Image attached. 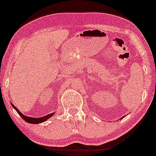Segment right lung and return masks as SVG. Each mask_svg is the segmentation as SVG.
I'll return each mask as SVG.
<instances>
[{"mask_svg":"<svg viewBox=\"0 0 156 156\" xmlns=\"http://www.w3.org/2000/svg\"><path fill=\"white\" fill-rule=\"evenodd\" d=\"M11 105L12 106V107H13L16 110V112L18 113L19 115H20V116L22 117V118L24 119L25 121H27V123H35H35H40L44 122V121L48 120L49 118H50V117L52 116L53 114H54V113H52V114H48V115H47V116H44L43 117H41V118H32V117H28V116H25V115H23L22 113H21L20 111H19L18 108H17L12 103H11Z\"/></svg>","mask_w":156,"mask_h":156,"instance_id":"obj_1","label":"right lung"}]
</instances>
